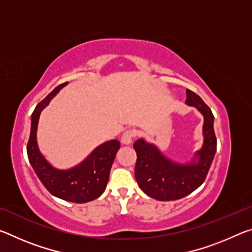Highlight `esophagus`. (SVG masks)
<instances>
[{"label":"esophagus","instance_id":"34e87169","mask_svg":"<svg viewBox=\"0 0 252 252\" xmlns=\"http://www.w3.org/2000/svg\"><path fill=\"white\" fill-rule=\"evenodd\" d=\"M135 136V132L133 130H126L125 133L122 134V138H121V142L123 144H130L132 142V140Z\"/></svg>","mask_w":252,"mask_h":252}]
</instances>
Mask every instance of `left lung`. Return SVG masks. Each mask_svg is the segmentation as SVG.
I'll list each match as a JSON object with an SVG mask.
<instances>
[{"label":"left lung","mask_w":252,"mask_h":252,"mask_svg":"<svg viewBox=\"0 0 252 252\" xmlns=\"http://www.w3.org/2000/svg\"><path fill=\"white\" fill-rule=\"evenodd\" d=\"M188 105L195 106L202 113L203 146L195 152L194 160L189 164H179L168 159L155 144L143 139L136 140L134 169L135 180L144 193L160 201H171L185 198L193 192L206 180L217 151V138L213 130L215 117L209 106L194 92L187 90ZM198 158V161L195 159Z\"/></svg>","instance_id":"left-lung-1"}]
</instances>
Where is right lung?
<instances>
[{
    "mask_svg": "<svg viewBox=\"0 0 252 252\" xmlns=\"http://www.w3.org/2000/svg\"><path fill=\"white\" fill-rule=\"evenodd\" d=\"M66 84L67 82L58 85L34 109L27 151L33 170L51 194L69 202L84 203L99 198L103 193L111 167L121 144L118 140L101 144L83 162L70 170L55 169L44 159L36 142V129L41 111Z\"/></svg>",
    "mask_w": 252,
    "mask_h": 252,
    "instance_id": "obj_1",
    "label": "right lung"
}]
</instances>
